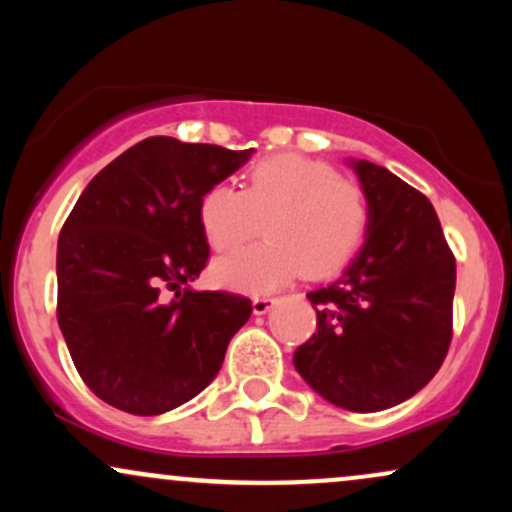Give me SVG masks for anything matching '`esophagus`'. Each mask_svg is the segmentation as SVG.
<instances>
[{
  "mask_svg": "<svg viewBox=\"0 0 512 512\" xmlns=\"http://www.w3.org/2000/svg\"><path fill=\"white\" fill-rule=\"evenodd\" d=\"M276 305V298L272 296H257L252 298V313L255 315H267L269 310H272Z\"/></svg>",
  "mask_w": 512,
  "mask_h": 512,
  "instance_id": "34e87169",
  "label": "esophagus"
}]
</instances>
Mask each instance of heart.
Segmentation results:
<instances>
[{
  "label": "heart",
  "mask_w": 512,
  "mask_h": 512,
  "mask_svg": "<svg viewBox=\"0 0 512 512\" xmlns=\"http://www.w3.org/2000/svg\"><path fill=\"white\" fill-rule=\"evenodd\" d=\"M209 248L231 252L260 233L267 240L216 260V284L267 293L305 272L313 279L342 269L366 238L370 209L356 182L320 158L276 154L248 170L243 190L214 185L197 207Z\"/></svg>",
  "instance_id": "1"
}]
</instances>
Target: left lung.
Listing matches in <instances>:
<instances>
[{
	"label": "left lung",
	"instance_id": "left-lung-1",
	"mask_svg": "<svg viewBox=\"0 0 512 512\" xmlns=\"http://www.w3.org/2000/svg\"><path fill=\"white\" fill-rule=\"evenodd\" d=\"M349 166L368 199L366 240L337 281L308 293L317 330L293 366L334 407L366 414L414 397L443 366L455 257L421 192L370 161Z\"/></svg>",
	"mask_w": 512,
	"mask_h": 512
}]
</instances>
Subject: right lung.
Here are the masks:
<instances>
[{
	"mask_svg": "<svg viewBox=\"0 0 512 512\" xmlns=\"http://www.w3.org/2000/svg\"><path fill=\"white\" fill-rule=\"evenodd\" d=\"M252 154L149 137L76 199L57 240V322L81 380L110 407L156 416L190 402L250 320L248 298L190 281L209 257L199 199Z\"/></svg>",
	"mask_w": 512,
	"mask_h": 512,
	"instance_id": "add662e5",
	"label": "right lung"
}]
</instances>
